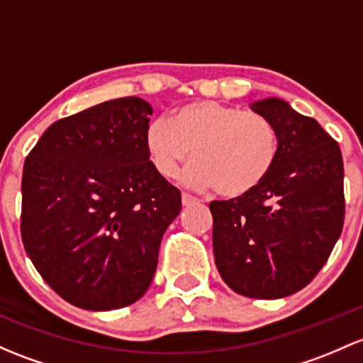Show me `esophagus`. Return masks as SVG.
I'll use <instances>...</instances> for the list:
<instances>
[{
	"instance_id": "obj_1",
	"label": "esophagus",
	"mask_w": 363,
	"mask_h": 363,
	"mask_svg": "<svg viewBox=\"0 0 363 363\" xmlns=\"http://www.w3.org/2000/svg\"><path fill=\"white\" fill-rule=\"evenodd\" d=\"M196 203H200L198 198H194L188 193H182V205H184V207H191V205H196Z\"/></svg>"
}]
</instances>
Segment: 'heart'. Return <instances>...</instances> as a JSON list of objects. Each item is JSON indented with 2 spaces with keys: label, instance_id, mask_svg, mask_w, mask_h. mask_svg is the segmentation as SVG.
Wrapping results in <instances>:
<instances>
[{
  "label": "heart",
  "instance_id": "obj_1",
  "mask_svg": "<svg viewBox=\"0 0 363 363\" xmlns=\"http://www.w3.org/2000/svg\"><path fill=\"white\" fill-rule=\"evenodd\" d=\"M144 147L152 169L174 179L184 172L191 188L223 196H243L269 175L278 156V133L268 118L217 101H194L179 106L169 123L151 121L144 132Z\"/></svg>",
  "mask_w": 363,
  "mask_h": 363
}]
</instances>
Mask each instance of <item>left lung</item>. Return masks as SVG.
Here are the masks:
<instances>
[{
	"instance_id": "1",
	"label": "left lung",
	"mask_w": 363,
	"mask_h": 363,
	"mask_svg": "<svg viewBox=\"0 0 363 363\" xmlns=\"http://www.w3.org/2000/svg\"><path fill=\"white\" fill-rule=\"evenodd\" d=\"M250 109L277 128L278 156L254 191L211 203L213 259L231 291L280 299L310 284L341 236L345 169L339 144L287 101Z\"/></svg>"
}]
</instances>
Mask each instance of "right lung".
I'll list each match as a JSON object with an SVG mask.
<instances>
[{"label": "right lung", "instance_id": "add662e5", "mask_svg": "<svg viewBox=\"0 0 363 363\" xmlns=\"http://www.w3.org/2000/svg\"><path fill=\"white\" fill-rule=\"evenodd\" d=\"M152 108L123 97L45 130L22 174L21 233L34 268L62 299L120 310L150 289L181 191L152 169Z\"/></svg>", "mask_w": 363, "mask_h": 363}]
</instances>
